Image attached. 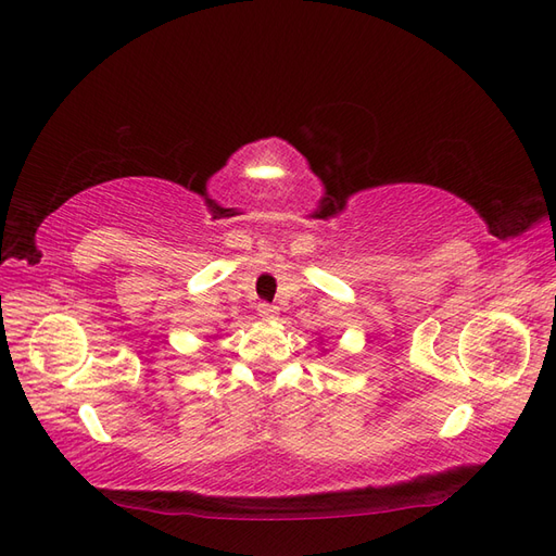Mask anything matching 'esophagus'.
I'll list each match as a JSON object with an SVG mask.
<instances>
[{
	"label": "esophagus",
	"instance_id": "esophagus-1",
	"mask_svg": "<svg viewBox=\"0 0 556 556\" xmlns=\"http://www.w3.org/2000/svg\"><path fill=\"white\" fill-rule=\"evenodd\" d=\"M257 313H260L262 319H276L278 317V306L266 304V301H262V304L257 306Z\"/></svg>",
	"mask_w": 556,
	"mask_h": 556
}]
</instances>
